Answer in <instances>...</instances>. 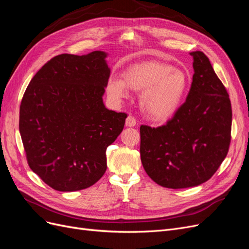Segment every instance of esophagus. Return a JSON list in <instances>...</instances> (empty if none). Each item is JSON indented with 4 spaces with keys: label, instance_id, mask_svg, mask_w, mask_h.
Listing matches in <instances>:
<instances>
[{
    "label": "esophagus",
    "instance_id": "1",
    "mask_svg": "<svg viewBox=\"0 0 249 249\" xmlns=\"http://www.w3.org/2000/svg\"><path fill=\"white\" fill-rule=\"evenodd\" d=\"M125 125H126V126H135V125H136V119H135L134 116L129 115V116L126 117Z\"/></svg>",
    "mask_w": 249,
    "mask_h": 249
}]
</instances>
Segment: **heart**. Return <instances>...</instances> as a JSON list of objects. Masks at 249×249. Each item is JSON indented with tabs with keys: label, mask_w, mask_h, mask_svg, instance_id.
<instances>
[{
	"label": "heart",
	"mask_w": 249,
	"mask_h": 249,
	"mask_svg": "<svg viewBox=\"0 0 249 249\" xmlns=\"http://www.w3.org/2000/svg\"><path fill=\"white\" fill-rule=\"evenodd\" d=\"M189 86L185 71L173 69L170 64L146 61L126 69L123 79L111 77L107 82V92L115 101L129 96V89L141 92L140 106L150 119L163 122L178 109Z\"/></svg>",
	"instance_id": "obj_1"
}]
</instances>
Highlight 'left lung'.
Here are the masks:
<instances>
[{
    "instance_id": "1",
    "label": "left lung",
    "mask_w": 249,
    "mask_h": 249,
    "mask_svg": "<svg viewBox=\"0 0 249 249\" xmlns=\"http://www.w3.org/2000/svg\"><path fill=\"white\" fill-rule=\"evenodd\" d=\"M190 55L194 74L186 102L165 124L140 126L143 168L158 185L171 189L207 182L227 157L231 143L227 89L202 52Z\"/></svg>"
}]
</instances>
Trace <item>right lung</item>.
Here are the masks:
<instances>
[{
	"label": "right lung",
	"mask_w": 249,
	"mask_h": 249,
	"mask_svg": "<svg viewBox=\"0 0 249 249\" xmlns=\"http://www.w3.org/2000/svg\"><path fill=\"white\" fill-rule=\"evenodd\" d=\"M106 57L94 51L52 58L22 96L19 133L28 164L57 191L95 184L107 169V147L124 130L125 113L103 103L110 77Z\"/></svg>",
	"instance_id": "right-lung-1"
}]
</instances>
